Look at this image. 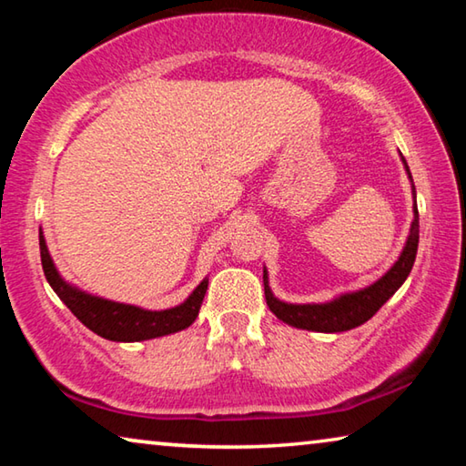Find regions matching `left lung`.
<instances>
[{"label":"left lung","instance_id":"1","mask_svg":"<svg viewBox=\"0 0 466 466\" xmlns=\"http://www.w3.org/2000/svg\"><path fill=\"white\" fill-rule=\"evenodd\" d=\"M403 164L407 168L409 178H411V172H409L405 157H403ZM413 199H415V185H413ZM417 244H420V211H417V205H413L411 232H409L407 244L403 252H400L399 261L394 263L380 279L374 281L372 286L351 291V294H343L335 298L333 302H325V304H288V302H281V299H278L271 294L269 281H267L269 278H267V271H263L267 306H269V310L279 320L288 322V325L296 329L317 330V333H341V330L356 329L360 325H364L366 320L372 319L374 314L382 309L386 299L403 286L407 275L413 269Z\"/></svg>","mask_w":466,"mask_h":466}]
</instances>
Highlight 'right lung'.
Returning <instances> with one entry per match:
<instances>
[{"instance_id":"1","label":"right lung","mask_w":466,"mask_h":466,"mask_svg":"<svg viewBox=\"0 0 466 466\" xmlns=\"http://www.w3.org/2000/svg\"><path fill=\"white\" fill-rule=\"evenodd\" d=\"M38 244H41L45 278L55 289V294L61 298V302L74 312V317L82 325L108 339V341H146V339L170 335L187 329L195 322L205 291H208V279H203L183 304L168 310H144L131 304L110 302V299L90 296L63 281L59 271L55 269L49 250H46L43 232H38Z\"/></svg>"}]
</instances>
